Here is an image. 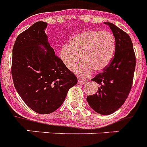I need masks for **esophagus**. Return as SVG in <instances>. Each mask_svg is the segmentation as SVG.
I'll return each instance as SVG.
<instances>
[{
	"label": "esophagus",
	"mask_w": 147,
	"mask_h": 147,
	"mask_svg": "<svg viewBox=\"0 0 147 147\" xmlns=\"http://www.w3.org/2000/svg\"><path fill=\"white\" fill-rule=\"evenodd\" d=\"M86 81L85 80H82V79H78V85H85V84H86Z\"/></svg>",
	"instance_id": "1"
}]
</instances>
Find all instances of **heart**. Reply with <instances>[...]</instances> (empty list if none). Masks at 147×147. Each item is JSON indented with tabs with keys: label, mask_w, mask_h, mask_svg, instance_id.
Returning a JSON list of instances; mask_svg holds the SVG:
<instances>
[{
	"label": "heart",
	"mask_w": 147,
	"mask_h": 147,
	"mask_svg": "<svg viewBox=\"0 0 147 147\" xmlns=\"http://www.w3.org/2000/svg\"><path fill=\"white\" fill-rule=\"evenodd\" d=\"M116 48V40L109 31L88 30L77 33L69 40V46L64 45L59 52L60 59L69 70L83 60L76 69L82 76L92 71H100L111 63Z\"/></svg>",
	"instance_id": "b5f03b06"
}]
</instances>
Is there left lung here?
<instances>
[{"label": "left lung", "mask_w": 147, "mask_h": 147, "mask_svg": "<svg viewBox=\"0 0 147 147\" xmlns=\"http://www.w3.org/2000/svg\"><path fill=\"white\" fill-rule=\"evenodd\" d=\"M116 40L114 57L92 81L98 83V92L87 97L88 105L94 111L109 115L123 105L132 86L136 66V57L131 39L127 33L108 22Z\"/></svg>", "instance_id": "left-lung-1"}]
</instances>
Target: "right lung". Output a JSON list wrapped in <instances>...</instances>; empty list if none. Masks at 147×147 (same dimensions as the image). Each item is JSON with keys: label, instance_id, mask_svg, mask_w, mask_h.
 <instances>
[{"label": "right lung", "instance_id": "right-lung-1", "mask_svg": "<svg viewBox=\"0 0 147 147\" xmlns=\"http://www.w3.org/2000/svg\"><path fill=\"white\" fill-rule=\"evenodd\" d=\"M36 22L17 36L13 48V85L22 100L38 114H47L64 102L77 78L55 54L45 30Z\"/></svg>", "mask_w": 147, "mask_h": 147}]
</instances>
